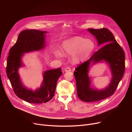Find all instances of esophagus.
Instances as JSON below:
<instances>
[{"instance_id":"obj_1","label":"esophagus","mask_w":132,"mask_h":132,"mask_svg":"<svg viewBox=\"0 0 132 132\" xmlns=\"http://www.w3.org/2000/svg\"><path fill=\"white\" fill-rule=\"evenodd\" d=\"M70 70H71V68L69 67H67L65 69V71L66 72H68V71H70Z\"/></svg>"}]
</instances>
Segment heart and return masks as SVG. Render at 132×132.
<instances>
[{
  "label": "heart",
  "instance_id": "heart-1",
  "mask_svg": "<svg viewBox=\"0 0 132 132\" xmlns=\"http://www.w3.org/2000/svg\"><path fill=\"white\" fill-rule=\"evenodd\" d=\"M95 44L90 39L75 36L63 43L62 51L65 55H72L73 62L78 63L87 59L94 51Z\"/></svg>",
  "mask_w": 132,
  "mask_h": 132
}]
</instances>
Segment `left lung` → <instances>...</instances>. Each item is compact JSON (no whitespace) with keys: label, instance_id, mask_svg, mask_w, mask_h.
Wrapping results in <instances>:
<instances>
[{"label":"left lung","instance_id":"1","mask_svg":"<svg viewBox=\"0 0 132 132\" xmlns=\"http://www.w3.org/2000/svg\"><path fill=\"white\" fill-rule=\"evenodd\" d=\"M88 31L96 37L99 46L104 45L87 61L76 68L73 72L78 97L84 102H90L98 101L113 95L125 71V54L113 34L108 29H88ZM102 61H105L109 65L112 79L108 87L98 90L90 87L88 72L90 64Z\"/></svg>","mask_w":132,"mask_h":132}]
</instances>
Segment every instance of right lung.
<instances>
[{
    "label": "right lung",
    "instance_id": "1",
    "mask_svg": "<svg viewBox=\"0 0 132 132\" xmlns=\"http://www.w3.org/2000/svg\"><path fill=\"white\" fill-rule=\"evenodd\" d=\"M47 33L36 30L22 31L9 53L6 67L7 77L16 96L29 103H42L50 101L54 96L58 79L62 74L61 68L45 71L40 88L35 91L27 88L21 80L18 70L24 66L22 56L25 53L43 49Z\"/></svg>",
    "mask_w": 132,
    "mask_h": 132
}]
</instances>
